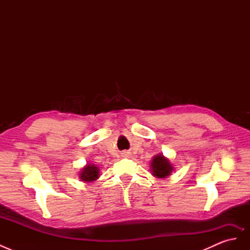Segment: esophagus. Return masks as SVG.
Here are the masks:
<instances>
[{
  "label": "esophagus",
  "mask_w": 250,
  "mask_h": 250,
  "mask_svg": "<svg viewBox=\"0 0 250 250\" xmlns=\"http://www.w3.org/2000/svg\"><path fill=\"white\" fill-rule=\"evenodd\" d=\"M124 155H129V153H127V152H126V153H124Z\"/></svg>",
  "instance_id": "1"
}]
</instances>
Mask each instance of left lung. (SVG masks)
Listing matches in <instances>:
<instances>
[{"instance_id": "8db88e82", "label": "left lung", "mask_w": 250, "mask_h": 250, "mask_svg": "<svg viewBox=\"0 0 250 250\" xmlns=\"http://www.w3.org/2000/svg\"><path fill=\"white\" fill-rule=\"evenodd\" d=\"M151 174L156 178H167L174 170L173 165L171 164L169 158L166 157L163 153H158L153 156L152 161L150 163Z\"/></svg>"}]
</instances>
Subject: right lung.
Masks as SVG:
<instances>
[{"label":"right lung","mask_w":250,"mask_h":250,"mask_svg":"<svg viewBox=\"0 0 250 250\" xmlns=\"http://www.w3.org/2000/svg\"><path fill=\"white\" fill-rule=\"evenodd\" d=\"M78 176L83 183H93L100 177V169L94 164H86L79 172Z\"/></svg>","instance_id":"right-lung-1"}]
</instances>
